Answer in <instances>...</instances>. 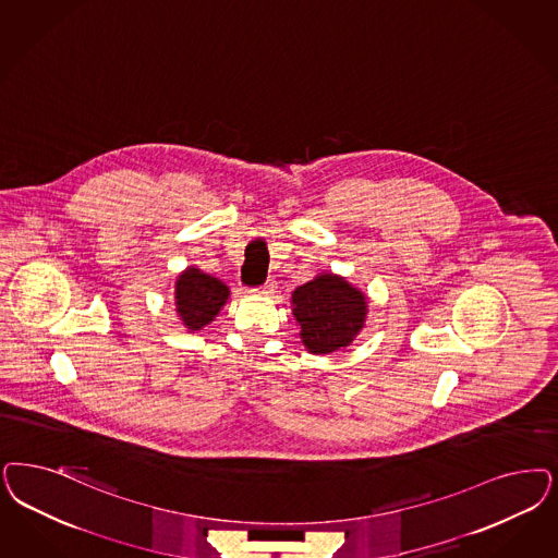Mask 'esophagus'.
<instances>
[{"mask_svg": "<svg viewBox=\"0 0 558 558\" xmlns=\"http://www.w3.org/2000/svg\"><path fill=\"white\" fill-rule=\"evenodd\" d=\"M274 289H276V287H274V282H271V280H268L266 284H262V287H259V292H262V294H271V292H274Z\"/></svg>", "mask_w": 558, "mask_h": 558, "instance_id": "1", "label": "esophagus"}]
</instances>
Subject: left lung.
Here are the masks:
<instances>
[{
    "label": "left lung",
    "instance_id": "left-lung-1",
    "mask_svg": "<svg viewBox=\"0 0 558 558\" xmlns=\"http://www.w3.org/2000/svg\"><path fill=\"white\" fill-rule=\"evenodd\" d=\"M292 315L313 354L348 347L365 324L366 301L347 280L324 274L292 292Z\"/></svg>",
    "mask_w": 558,
    "mask_h": 558
}]
</instances>
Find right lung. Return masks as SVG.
<instances>
[{"mask_svg": "<svg viewBox=\"0 0 558 558\" xmlns=\"http://www.w3.org/2000/svg\"><path fill=\"white\" fill-rule=\"evenodd\" d=\"M227 299L229 289L218 278L197 268L185 269L174 287L177 313L193 331L210 324Z\"/></svg>", "mask_w": 558, "mask_h": 558, "instance_id": "1", "label": "right lung"}]
</instances>
